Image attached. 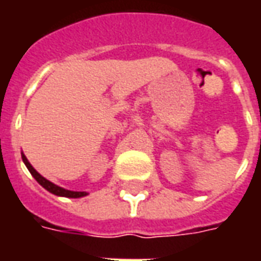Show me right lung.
<instances>
[{"label":"right lung","mask_w":261,"mask_h":261,"mask_svg":"<svg viewBox=\"0 0 261 261\" xmlns=\"http://www.w3.org/2000/svg\"><path fill=\"white\" fill-rule=\"evenodd\" d=\"M22 161H23V164L26 165V168H28V170L31 172L32 176L36 179V181L42 187H44L47 192H50L51 194H54V196H59V197H68V198H81V197H85L88 196V193L86 192H72V190H67V189H64V187H60L57 186V185H54L53 181L47 180L46 177H43L39 172H37L33 166L31 165V162L28 161V158L25 156V153L22 152Z\"/></svg>","instance_id":"obj_1"}]
</instances>
